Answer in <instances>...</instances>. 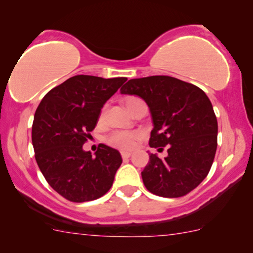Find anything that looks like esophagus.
I'll return each instance as SVG.
<instances>
[{"mask_svg":"<svg viewBox=\"0 0 253 253\" xmlns=\"http://www.w3.org/2000/svg\"><path fill=\"white\" fill-rule=\"evenodd\" d=\"M130 156H132L130 152H121V157H123V159H128Z\"/></svg>","mask_w":253,"mask_h":253,"instance_id":"obj_1","label":"esophagus"}]
</instances>
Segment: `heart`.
<instances>
[{
  "label": "heart",
  "instance_id": "b5f03b06",
  "mask_svg": "<svg viewBox=\"0 0 253 253\" xmlns=\"http://www.w3.org/2000/svg\"><path fill=\"white\" fill-rule=\"evenodd\" d=\"M136 97H129L127 100V103ZM106 115V107L102 108L100 118L103 119ZM136 139H138V133L130 132V130H114L106 138V142L111 145L112 147L119 148V150H130L134 147Z\"/></svg>",
  "mask_w": 253,
  "mask_h": 253
}]
</instances>
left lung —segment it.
<instances>
[{"mask_svg": "<svg viewBox=\"0 0 253 253\" xmlns=\"http://www.w3.org/2000/svg\"><path fill=\"white\" fill-rule=\"evenodd\" d=\"M121 94L138 95L150 107L153 120L150 146L169 156L150 154L141 172L151 193L178 198L194 190L211 169L217 151L218 123L204 90L179 79L154 75L132 79Z\"/></svg>", "mask_w": 253, "mask_h": 253, "instance_id": "obj_1", "label": "left lung"}]
</instances>
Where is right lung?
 <instances>
[{
	"instance_id": "add662e5",
	"label": "right lung",
	"mask_w": 253,
	"mask_h": 253,
	"mask_svg": "<svg viewBox=\"0 0 253 253\" xmlns=\"http://www.w3.org/2000/svg\"><path fill=\"white\" fill-rule=\"evenodd\" d=\"M126 78L75 75L45 94L36 108L32 141L40 171L69 202L95 200L109 191L123 163L119 151L100 144L92 156L82 145L106 101Z\"/></svg>"
}]
</instances>
